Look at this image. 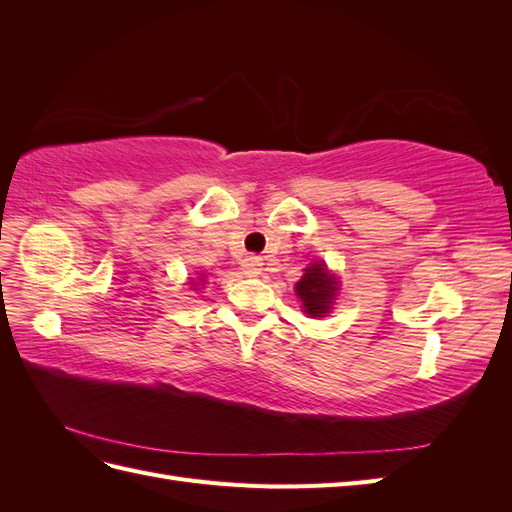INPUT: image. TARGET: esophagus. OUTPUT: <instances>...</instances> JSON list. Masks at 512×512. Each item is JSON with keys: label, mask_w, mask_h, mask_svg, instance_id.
I'll return each instance as SVG.
<instances>
[{"label": "esophagus", "mask_w": 512, "mask_h": 512, "mask_svg": "<svg viewBox=\"0 0 512 512\" xmlns=\"http://www.w3.org/2000/svg\"><path fill=\"white\" fill-rule=\"evenodd\" d=\"M241 271L247 277H256L262 271V258L260 256H245L241 262Z\"/></svg>", "instance_id": "1"}]
</instances>
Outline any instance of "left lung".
Here are the masks:
<instances>
[{
  "mask_svg": "<svg viewBox=\"0 0 512 512\" xmlns=\"http://www.w3.org/2000/svg\"><path fill=\"white\" fill-rule=\"evenodd\" d=\"M297 294L307 316H324L331 309L337 294V282L322 262H314L312 267L305 269V275L297 282Z\"/></svg>",
  "mask_w": 512,
  "mask_h": 512,
  "instance_id": "left-lung-1",
  "label": "left lung"
}]
</instances>
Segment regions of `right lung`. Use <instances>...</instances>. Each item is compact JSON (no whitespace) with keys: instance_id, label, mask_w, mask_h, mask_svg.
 <instances>
[{"instance_id":"right-lung-1","label":"right lung","mask_w":512,"mask_h":512,"mask_svg":"<svg viewBox=\"0 0 512 512\" xmlns=\"http://www.w3.org/2000/svg\"><path fill=\"white\" fill-rule=\"evenodd\" d=\"M192 284H194V282H192Z\"/></svg>"}]
</instances>
